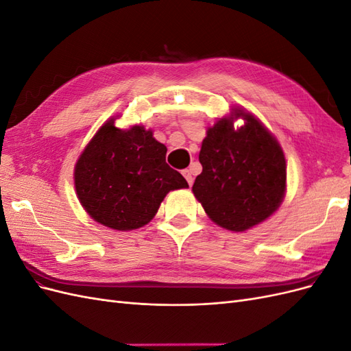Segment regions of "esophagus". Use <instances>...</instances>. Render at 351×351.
Returning a JSON list of instances; mask_svg holds the SVG:
<instances>
[{"label": "esophagus", "mask_w": 351, "mask_h": 351, "mask_svg": "<svg viewBox=\"0 0 351 351\" xmlns=\"http://www.w3.org/2000/svg\"><path fill=\"white\" fill-rule=\"evenodd\" d=\"M183 176H184V178L187 180L189 186H192V184H193V174H192V169H184V171H183Z\"/></svg>", "instance_id": "34e87169"}]
</instances>
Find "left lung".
<instances>
[{"label":"left lung","mask_w":351,"mask_h":351,"mask_svg":"<svg viewBox=\"0 0 351 351\" xmlns=\"http://www.w3.org/2000/svg\"><path fill=\"white\" fill-rule=\"evenodd\" d=\"M245 124L237 130L234 121ZM202 173L192 192L217 226L246 231L282 204L287 164L282 147L252 112L232 107L208 127L199 152Z\"/></svg>","instance_id":"left-lung-1"}]
</instances>
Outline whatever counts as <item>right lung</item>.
<instances>
[{"label":"right lung","instance_id":"right-lung-1","mask_svg":"<svg viewBox=\"0 0 351 351\" xmlns=\"http://www.w3.org/2000/svg\"><path fill=\"white\" fill-rule=\"evenodd\" d=\"M115 120L105 121L84 146L74 165V187L92 219L130 231L146 226L171 190L189 184L165 162L167 146L151 129H120Z\"/></svg>","mask_w":351,"mask_h":351}]
</instances>
